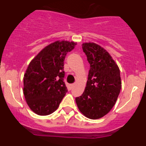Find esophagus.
Wrapping results in <instances>:
<instances>
[{
	"mask_svg": "<svg viewBox=\"0 0 146 146\" xmlns=\"http://www.w3.org/2000/svg\"><path fill=\"white\" fill-rule=\"evenodd\" d=\"M74 85H75V84H70V85H69V87H70V89H72V88H73V87H74Z\"/></svg>",
	"mask_w": 146,
	"mask_h": 146,
	"instance_id": "1",
	"label": "esophagus"
}]
</instances>
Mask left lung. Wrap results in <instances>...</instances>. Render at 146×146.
Instances as JSON below:
<instances>
[{"label":"left lung","mask_w":146,"mask_h":146,"mask_svg":"<svg viewBox=\"0 0 146 146\" xmlns=\"http://www.w3.org/2000/svg\"><path fill=\"white\" fill-rule=\"evenodd\" d=\"M82 46L90 70L85 91L76 102L85 117L98 119L115 104L121 88L120 70L110 54L100 45L90 42Z\"/></svg>","instance_id":"1"}]
</instances>
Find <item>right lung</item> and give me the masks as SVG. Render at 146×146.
<instances>
[{
	"instance_id": "right-lung-1",
	"label": "right lung",
	"mask_w": 146,
	"mask_h": 146,
	"mask_svg": "<svg viewBox=\"0 0 146 146\" xmlns=\"http://www.w3.org/2000/svg\"><path fill=\"white\" fill-rule=\"evenodd\" d=\"M76 43L57 41L42 50L29 63L24 75V95L29 108L46 116L58 109L68 92L64 82V60Z\"/></svg>"
}]
</instances>
